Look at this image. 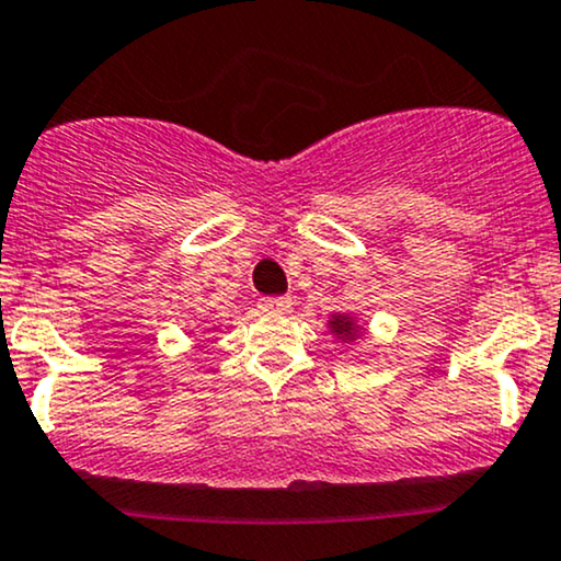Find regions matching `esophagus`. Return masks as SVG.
I'll list each match as a JSON object with an SVG mask.
<instances>
[{
  "label": "esophagus",
  "instance_id": "obj_1",
  "mask_svg": "<svg viewBox=\"0 0 561 561\" xmlns=\"http://www.w3.org/2000/svg\"><path fill=\"white\" fill-rule=\"evenodd\" d=\"M260 310L262 312H288V310H291V299L264 297V299H260Z\"/></svg>",
  "mask_w": 561,
  "mask_h": 561
}]
</instances>
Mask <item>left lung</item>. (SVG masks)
Wrapping results in <instances>:
<instances>
[{
	"instance_id": "left-lung-1",
	"label": "left lung",
	"mask_w": 561,
	"mask_h": 561,
	"mask_svg": "<svg viewBox=\"0 0 561 561\" xmlns=\"http://www.w3.org/2000/svg\"><path fill=\"white\" fill-rule=\"evenodd\" d=\"M325 325H329L333 339H339V342H347V344L357 342V339H363L365 333H368V329H365L360 320L350 312H333Z\"/></svg>"
}]
</instances>
